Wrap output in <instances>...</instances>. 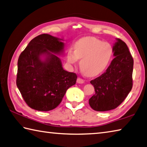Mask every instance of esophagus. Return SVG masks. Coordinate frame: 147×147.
<instances>
[{
    "label": "esophagus",
    "mask_w": 147,
    "mask_h": 147,
    "mask_svg": "<svg viewBox=\"0 0 147 147\" xmlns=\"http://www.w3.org/2000/svg\"><path fill=\"white\" fill-rule=\"evenodd\" d=\"M77 82L79 83V84H83V83L84 82V81L82 79L79 78H79H77Z\"/></svg>",
    "instance_id": "1"
}]
</instances>
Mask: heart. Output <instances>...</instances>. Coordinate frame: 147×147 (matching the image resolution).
Instances as JSON below:
<instances>
[{
	"mask_svg": "<svg viewBox=\"0 0 147 147\" xmlns=\"http://www.w3.org/2000/svg\"><path fill=\"white\" fill-rule=\"evenodd\" d=\"M113 56L112 46L94 37H85L74 45V52L67 54V61L76 64L81 59L80 68L86 76L95 77L106 70Z\"/></svg>",
	"mask_w": 147,
	"mask_h": 147,
	"instance_id": "b5f03b06",
	"label": "heart"
}]
</instances>
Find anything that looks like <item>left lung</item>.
<instances>
[{
	"label": "left lung",
	"instance_id": "obj_1",
	"mask_svg": "<svg viewBox=\"0 0 147 147\" xmlns=\"http://www.w3.org/2000/svg\"><path fill=\"white\" fill-rule=\"evenodd\" d=\"M115 58L100 76L90 81L95 93L89 104L96 111L115 109L121 104L132 88L134 61L126 43L118 38L113 47Z\"/></svg>",
	"mask_w": 147,
	"mask_h": 147
}]
</instances>
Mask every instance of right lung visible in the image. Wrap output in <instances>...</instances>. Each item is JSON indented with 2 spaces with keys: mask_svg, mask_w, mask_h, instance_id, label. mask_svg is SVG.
<instances>
[{
  "mask_svg": "<svg viewBox=\"0 0 147 147\" xmlns=\"http://www.w3.org/2000/svg\"><path fill=\"white\" fill-rule=\"evenodd\" d=\"M62 41L48 34H40L30 41L19 56L16 86L33 109H55L66 90L76 84L77 75L65 70L57 56L64 54Z\"/></svg>",
  "mask_w": 147,
  "mask_h": 147,
  "instance_id": "1",
  "label": "right lung"
}]
</instances>
